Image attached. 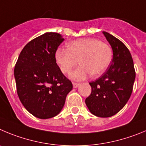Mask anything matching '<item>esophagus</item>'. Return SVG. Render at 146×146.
Here are the masks:
<instances>
[{
    "label": "esophagus",
    "instance_id": "34e87169",
    "mask_svg": "<svg viewBox=\"0 0 146 146\" xmlns=\"http://www.w3.org/2000/svg\"><path fill=\"white\" fill-rule=\"evenodd\" d=\"M80 85V84H78V83H76V82H73V88H77L78 86Z\"/></svg>",
    "mask_w": 146,
    "mask_h": 146
}]
</instances>
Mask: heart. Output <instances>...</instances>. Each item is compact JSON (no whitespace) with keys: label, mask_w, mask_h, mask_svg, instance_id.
Returning <instances> with one entry per match:
<instances>
[{"label":"heart","mask_w":146,"mask_h":146,"mask_svg":"<svg viewBox=\"0 0 146 146\" xmlns=\"http://www.w3.org/2000/svg\"><path fill=\"white\" fill-rule=\"evenodd\" d=\"M112 48L95 38H80L67 44V49L58 48L55 59L60 70L69 74L78 62L80 66L72 73L71 78L81 81L91 74L93 77L104 73L112 60Z\"/></svg>","instance_id":"heart-1"}]
</instances>
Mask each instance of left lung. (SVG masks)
<instances>
[{
	"mask_svg": "<svg viewBox=\"0 0 146 146\" xmlns=\"http://www.w3.org/2000/svg\"><path fill=\"white\" fill-rule=\"evenodd\" d=\"M113 49V60L106 73L92 81L86 106L96 116L107 118L120 111L130 98L135 79V70L131 54L120 40L103 32Z\"/></svg>",
	"mask_w": 146,
	"mask_h": 146,
	"instance_id": "left-lung-1",
	"label": "left lung"
}]
</instances>
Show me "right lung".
I'll list each match as a JSON object with an SVG mask.
<instances>
[{"mask_svg":"<svg viewBox=\"0 0 146 146\" xmlns=\"http://www.w3.org/2000/svg\"><path fill=\"white\" fill-rule=\"evenodd\" d=\"M63 40L60 34L52 32L33 39L20 52L14 67L19 100L28 112L39 119L57 115L73 89L55 59Z\"/></svg>","mask_w":146,"mask_h":146,"instance_id":"add662e5","label":"right lung"}]
</instances>
